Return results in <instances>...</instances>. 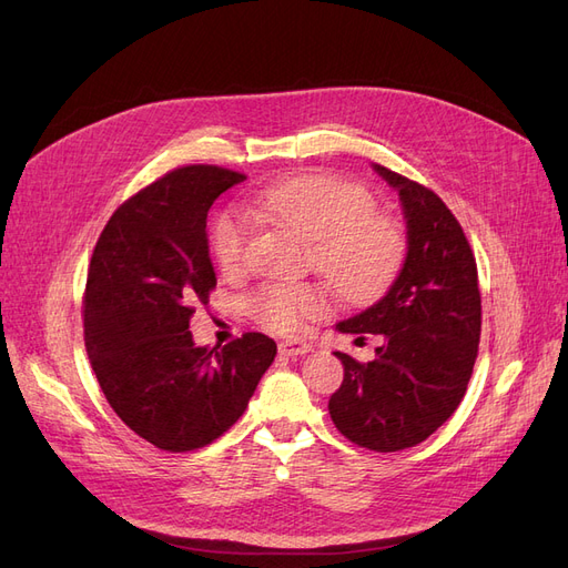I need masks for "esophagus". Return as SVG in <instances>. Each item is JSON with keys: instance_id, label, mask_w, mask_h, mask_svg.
Segmentation results:
<instances>
[{"instance_id": "obj_1", "label": "esophagus", "mask_w": 568, "mask_h": 568, "mask_svg": "<svg viewBox=\"0 0 568 568\" xmlns=\"http://www.w3.org/2000/svg\"><path fill=\"white\" fill-rule=\"evenodd\" d=\"M307 352H312V345L305 339H284V343H280L282 356H303Z\"/></svg>"}]
</instances>
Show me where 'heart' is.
Returning a JSON list of instances; mask_svg holds the SVG:
<instances>
[{
    "mask_svg": "<svg viewBox=\"0 0 568 568\" xmlns=\"http://www.w3.org/2000/svg\"><path fill=\"white\" fill-rule=\"evenodd\" d=\"M248 212L284 225L307 242V261L339 296L361 301L392 277L403 252L398 225L375 212L373 193L328 174L293 176L248 193ZM248 229L225 214L212 229V256L225 275H237L246 258ZM256 320L277 333L301 331L328 307L314 284H265L252 301Z\"/></svg>",
    "mask_w": 568,
    "mask_h": 568,
    "instance_id": "obj_1",
    "label": "heart"
}]
</instances>
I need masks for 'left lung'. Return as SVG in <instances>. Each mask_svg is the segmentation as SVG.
Segmentation results:
<instances>
[{"instance_id": "1", "label": "left lung", "mask_w": 568, "mask_h": 568, "mask_svg": "<svg viewBox=\"0 0 568 568\" xmlns=\"http://www.w3.org/2000/svg\"><path fill=\"white\" fill-rule=\"evenodd\" d=\"M398 191L407 254L384 296L339 322V333L384 343L361 363L335 352L345 377L328 400L335 428L358 447L398 452L426 440L457 410L478 358V265L457 216L417 181L375 165Z\"/></svg>"}]
</instances>
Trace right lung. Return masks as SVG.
<instances>
[{
  "instance_id": "add662e5",
  "label": "right lung",
  "mask_w": 568,
  "mask_h": 568,
  "mask_svg": "<svg viewBox=\"0 0 568 568\" xmlns=\"http://www.w3.org/2000/svg\"><path fill=\"white\" fill-rule=\"evenodd\" d=\"M244 179L219 165L168 172L111 214L90 258V366L113 413L158 449L191 452L223 436L277 354L263 333L207 349L189 331L193 305H207L216 286L210 207Z\"/></svg>"
}]
</instances>
